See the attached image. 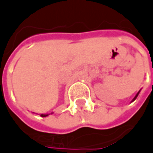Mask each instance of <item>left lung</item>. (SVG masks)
<instances>
[{
  "label": "left lung",
  "instance_id": "1",
  "mask_svg": "<svg viewBox=\"0 0 153 153\" xmlns=\"http://www.w3.org/2000/svg\"><path fill=\"white\" fill-rule=\"evenodd\" d=\"M137 95H138V93H137V95H136V96H135V98H134V100H135V99H136V98H137Z\"/></svg>",
  "mask_w": 153,
  "mask_h": 153
}]
</instances>
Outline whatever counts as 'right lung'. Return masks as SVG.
I'll return each mask as SVG.
<instances>
[{"label": "right lung", "instance_id": "obj_1", "mask_svg": "<svg viewBox=\"0 0 153 153\" xmlns=\"http://www.w3.org/2000/svg\"><path fill=\"white\" fill-rule=\"evenodd\" d=\"M47 116H48V115H43V114L41 115V117H47Z\"/></svg>", "mask_w": 153, "mask_h": 153}]
</instances>
